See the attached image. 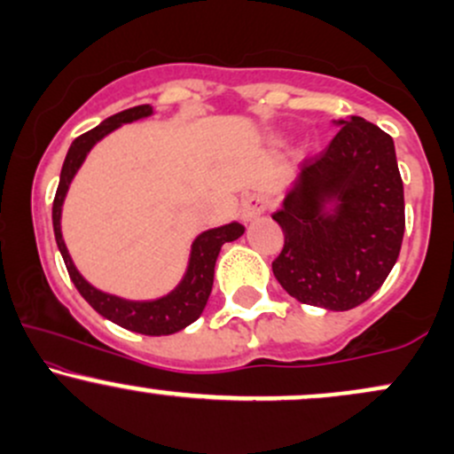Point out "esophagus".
I'll return each mask as SVG.
<instances>
[{"instance_id":"34e87169","label":"esophagus","mask_w":454,"mask_h":454,"mask_svg":"<svg viewBox=\"0 0 454 454\" xmlns=\"http://www.w3.org/2000/svg\"><path fill=\"white\" fill-rule=\"evenodd\" d=\"M267 211V200L260 194H249L241 200V220L252 222Z\"/></svg>"}]
</instances>
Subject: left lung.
<instances>
[{
	"mask_svg": "<svg viewBox=\"0 0 454 454\" xmlns=\"http://www.w3.org/2000/svg\"><path fill=\"white\" fill-rule=\"evenodd\" d=\"M337 126L331 145L301 164L284 207L273 213L284 231L273 275L301 303L346 311L393 270L405 205L393 138L363 117ZM326 204L336 205L333 214Z\"/></svg>",
	"mask_w": 454,
	"mask_h": 454,
	"instance_id": "1",
	"label": "left lung"
}]
</instances>
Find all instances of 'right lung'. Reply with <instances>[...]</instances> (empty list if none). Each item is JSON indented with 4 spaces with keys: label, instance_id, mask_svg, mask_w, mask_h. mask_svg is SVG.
Wrapping results in <instances>:
<instances>
[{
    "label": "right lung",
    "instance_id": "1",
    "mask_svg": "<svg viewBox=\"0 0 454 454\" xmlns=\"http://www.w3.org/2000/svg\"><path fill=\"white\" fill-rule=\"evenodd\" d=\"M151 113H153V108H151L149 104H140V106L128 108V111H121L113 114V117L104 119L100 126L81 134V137L70 145L64 166H61L59 185H57L53 200V231L57 247H59L61 256H64L67 275H70L72 284L76 286V290L81 293L82 299H85L98 314L106 317V320L114 322V325L134 333H143V335L158 337L173 335V333L190 326L192 322L200 317L207 301H209L213 288V273H215V260L220 256L222 245L241 237L245 232L241 223L232 222L226 223V226L211 228V231L198 234L196 241L192 243L190 264H187V270L184 279H181V284L176 286L173 293H168L155 301H128L121 299V296H114L93 288L90 281L76 270L70 254H67L64 237H61V205H64L67 187H70L72 179H74L76 170L81 168V164L85 161L87 153H90L93 145H96L98 140H102L106 134H111L113 129H117L121 123H132L137 121V119L149 117Z\"/></svg>",
    "mask_w": 454,
    "mask_h": 454
}]
</instances>
